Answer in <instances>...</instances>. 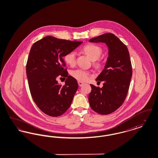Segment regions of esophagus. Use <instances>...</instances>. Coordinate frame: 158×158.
Listing matches in <instances>:
<instances>
[{
	"label": "esophagus",
	"mask_w": 158,
	"mask_h": 158,
	"mask_svg": "<svg viewBox=\"0 0 158 158\" xmlns=\"http://www.w3.org/2000/svg\"><path fill=\"white\" fill-rule=\"evenodd\" d=\"M83 84H84V83L82 82H80V81H79V82H78V85H79V86H82Z\"/></svg>",
	"instance_id": "1"
}]
</instances>
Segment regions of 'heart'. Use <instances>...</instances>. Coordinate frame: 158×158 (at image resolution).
<instances>
[{"mask_svg": "<svg viewBox=\"0 0 158 158\" xmlns=\"http://www.w3.org/2000/svg\"><path fill=\"white\" fill-rule=\"evenodd\" d=\"M83 52L87 54L92 60H95L94 65L101 66L102 64V61L99 58L102 54L103 50L101 47L95 44H88L83 47ZM64 61L70 66H73L76 61V53L75 51H70L66 54L64 57ZM72 76L79 81H85L90 76V73L88 70L83 69L74 70L71 73Z\"/></svg>", "mask_w": 158, "mask_h": 158, "instance_id": "obj_1", "label": "heart"}]
</instances>
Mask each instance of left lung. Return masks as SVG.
I'll use <instances>...</instances> for the list:
<instances>
[{"label": "left lung", "instance_id": "8db88e82", "mask_svg": "<svg viewBox=\"0 0 158 158\" xmlns=\"http://www.w3.org/2000/svg\"><path fill=\"white\" fill-rule=\"evenodd\" d=\"M92 43H105L109 48V57L104 69L96 81H103V86L90 84L89 95L91 108L101 115L114 112L123 104L127 97L132 66L127 46L112 33H105L89 40Z\"/></svg>", "mask_w": 158, "mask_h": 158}]
</instances>
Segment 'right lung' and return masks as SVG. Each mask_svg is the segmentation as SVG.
I'll use <instances>...</instances> for the list:
<instances>
[{
  "instance_id": "right-lung-1",
  "label": "right lung",
  "mask_w": 158,
  "mask_h": 158,
  "mask_svg": "<svg viewBox=\"0 0 158 158\" xmlns=\"http://www.w3.org/2000/svg\"><path fill=\"white\" fill-rule=\"evenodd\" d=\"M82 43L47 36L31 47L26 65L31 95L39 109L49 116L61 115L71 105L78 83L68 76L63 57ZM61 76L67 77L64 85L56 80Z\"/></svg>"
}]
</instances>
